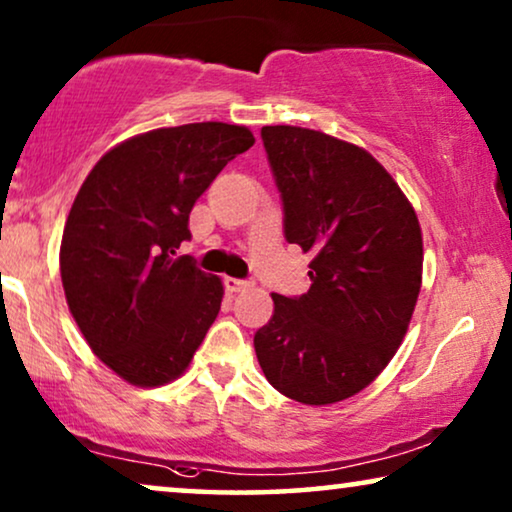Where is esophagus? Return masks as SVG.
I'll use <instances>...</instances> for the list:
<instances>
[{
	"label": "esophagus",
	"mask_w": 512,
	"mask_h": 512,
	"mask_svg": "<svg viewBox=\"0 0 512 512\" xmlns=\"http://www.w3.org/2000/svg\"><path fill=\"white\" fill-rule=\"evenodd\" d=\"M223 284H226V289L233 291V293L247 291L249 286H251L249 279H237V277H226V279H223Z\"/></svg>",
	"instance_id": "34e87169"
}]
</instances>
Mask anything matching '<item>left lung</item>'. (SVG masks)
<instances>
[{"label": "left lung", "mask_w": 512, "mask_h": 512, "mask_svg": "<svg viewBox=\"0 0 512 512\" xmlns=\"http://www.w3.org/2000/svg\"><path fill=\"white\" fill-rule=\"evenodd\" d=\"M284 235L312 254L310 291L272 293L254 335L279 394L331 405L359 394L394 359L422 289V228L394 177L361 146L298 125H265Z\"/></svg>", "instance_id": "1"}]
</instances>
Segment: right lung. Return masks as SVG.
<instances>
[{"label":"right lung","instance_id":"right-lung-1","mask_svg":"<svg viewBox=\"0 0 512 512\" xmlns=\"http://www.w3.org/2000/svg\"><path fill=\"white\" fill-rule=\"evenodd\" d=\"M249 146L244 125L158 128L104 153L76 193L62 289L93 354L135 387L177 380L221 310V279L177 249L195 200Z\"/></svg>","mask_w":512,"mask_h":512}]
</instances>
